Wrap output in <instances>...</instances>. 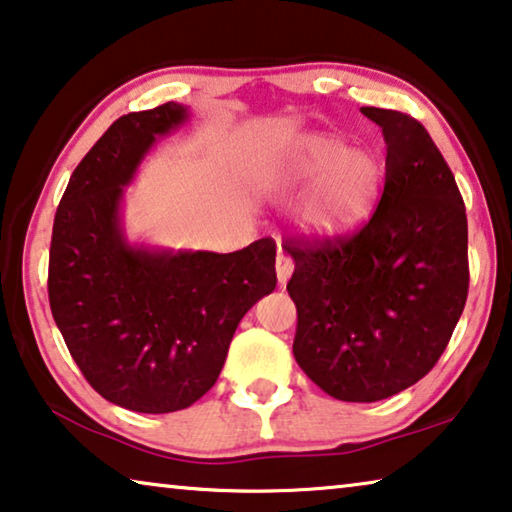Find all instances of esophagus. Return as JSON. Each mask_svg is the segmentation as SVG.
<instances>
[{
	"label": "esophagus",
	"instance_id": "esophagus-1",
	"mask_svg": "<svg viewBox=\"0 0 512 512\" xmlns=\"http://www.w3.org/2000/svg\"><path fill=\"white\" fill-rule=\"evenodd\" d=\"M275 271H278V282L280 285H287V280L294 273V259L287 253L285 248H278V259H275Z\"/></svg>",
	"mask_w": 512,
	"mask_h": 512
}]
</instances>
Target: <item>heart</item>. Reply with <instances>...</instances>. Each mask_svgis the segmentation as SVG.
<instances>
[{
  "mask_svg": "<svg viewBox=\"0 0 512 512\" xmlns=\"http://www.w3.org/2000/svg\"><path fill=\"white\" fill-rule=\"evenodd\" d=\"M266 184L278 193H296L312 184L300 202V223L312 234L337 237L369 214L378 196L380 170L369 154L351 152L344 141L305 136L275 161Z\"/></svg>",
  "mask_w": 512,
  "mask_h": 512,
  "instance_id": "obj_1",
  "label": "heart"
}]
</instances>
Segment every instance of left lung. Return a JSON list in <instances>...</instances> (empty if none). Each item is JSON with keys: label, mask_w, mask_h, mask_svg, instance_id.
<instances>
[{"label": "left lung", "mask_w": 512, "mask_h": 512, "mask_svg": "<svg viewBox=\"0 0 512 512\" xmlns=\"http://www.w3.org/2000/svg\"><path fill=\"white\" fill-rule=\"evenodd\" d=\"M383 129L385 186L351 237L289 239L294 358L339 401H383L440 360L469 289L467 214L456 177L408 113L362 107Z\"/></svg>", "instance_id": "obj_1"}]
</instances>
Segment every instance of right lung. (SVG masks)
I'll return each instance as SVG.
<instances>
[{"instance_id": "1", "label": "right lung", "mask_w": 512, "mask_h": 512, "mask_svg": "<svg viewBox=\"0 0 512 512\" xmlns=\"http://www.w3.org/2000/svg\"><path fill=\"white\" fill-rule=\"evenodd\" d=\"M186 118L177 102L118 118L79 161L52 230L47 294L72 360L97 394L145 415L207 394L243 314L278 282L271 237L227 255L127 243L123 186Z\"/></svg>"}]
</instances>
